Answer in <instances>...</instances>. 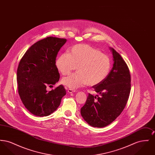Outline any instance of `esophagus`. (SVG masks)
Listing matches in <instances>:
<instances>
[{
	"label": "esophagus",
	"instance_id": "1",
	"mask_svg": "<svg viewBox=\"0 0 155 155\" xmlns=\"http://www.w3.org/2000/svg\"><path fill=\"white\" fill-rule=\"evenodd\" d=\"M67 92L68 93H74V92H76V91L74 90V89H73L68 88L67 89Z\"/></svg>",
	"mask_w": 155,
	"mask_h": 155
}]
</instances>
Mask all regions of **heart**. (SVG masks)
Here are the masks:
<instances>
[{"label":"heart","instance_id":"b5f03b06","mask_svg":"<svg viewBox=\"0 0 155 155\" xmlns=\"http://www.w3.org/2000/svg\"><path fill=\"white\" fill-rule=\"evenodd\" d=\"M56 65L63 75L70 74L77 68L78 71L61 80L67 87L75 89L86 84L95 86L102 82L109 74L111 64L107 55L89 45L80 44L74 46L68 54H60Z\"/></svg>","mask_w":155,"mask_h":155}]
</instances>
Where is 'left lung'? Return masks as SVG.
Here are the masks:
<instances>
[{
	"mask_svg": "<svg viewBox=\"0 0 155 155\" xmlns=\"http://www.w3.org/2000/svg\"><path fill=\"white\" fill-rule=\"evenodd\" d=\"M113 66L107 77L93 86L99 95L89 94L81 107V114L89 125L102 128L109 125L125 108L131 91V75L125 61L118 52L110 48Z\"/></svg>",
	"mask_w": 155,
	"mask_h": 155,
	"instance_id": "obj_1",
	"label": "left lung"
}]
</instances>
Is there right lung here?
Segmentation results:
<instances>
[{
    "mask_svg": "<svg viewBox=\"0 0 155 155\" xmlns=\"http://www.w3.org/2000/svg\"><path fill=\"white\" fill-rule=\"evenodd\" d=\"M64 38L49 37L32 45L21 59L17 71L18 91L25 107L32 114L44 117L59 107L66 94L63 85L46 90L60 78L56 59Z\"/></svg>",
    "mask_w": 155,
    "mask_h": 155,
    "instance_id": "add662e5",
    "label": "right lung"
}]
</instances>
